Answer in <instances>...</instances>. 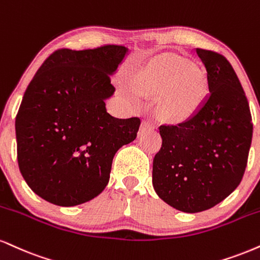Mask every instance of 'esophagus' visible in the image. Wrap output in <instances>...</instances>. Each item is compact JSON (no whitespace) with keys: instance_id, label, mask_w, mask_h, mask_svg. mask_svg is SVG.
Wrapping results in <instances>:
<instances>
[{"instance_id":"esophagus-1","label":"esophagus","mask_w":260,"mask_h":260,"mask_svg":"<svg viewBox=\"0 0 260 260\" xmlns=\"http://www.w3.org/2000/svg\"><path fill=\"white\" fill-rule=\"evenodd\" d=\"M143 128L146 131H154L156 129V122L154 120H150V118H148V120L144 121Z\"/></svg>"}]
</instances>
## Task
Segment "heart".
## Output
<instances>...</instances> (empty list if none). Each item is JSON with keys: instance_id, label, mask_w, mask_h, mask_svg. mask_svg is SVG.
<instances>
[{"instance_id": "obj_1", "label": "heart", "mask_w": 260, "mask_h": 260, "mask_svg": "<svg viewBox=\"0 0 260 260\" xmlns=\"http://www.w3.org/2000/svg\"><path fill=\"white\" fill-rule=\"evenodd\" d=\"M133 84L144 94H158L165 114L179 116L195 104L201 87L199 71L176 54L151 58L134 74Z\"/></svg>"}]
</instances>
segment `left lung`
I'll return each mask as SVG.
<instances>
[{
    "mask_svg": "<svg viewBox=\"0 0 260 260\" xmlns=\"http://www.w3.org/2000/svg\"><path fill=\"white\" fill-rule=\"evenodd\" d=\"M207 92L185 120L162 124V146L152 162V185L171 207L198 213L239 186L252 143L249 105L224 55L196 48Z\"/></svg>",
    "mask_w": 260,
    "mask_h": 260,
    "instance_id": "8db88e82",
    "label": "left lung"
}]
</instances>
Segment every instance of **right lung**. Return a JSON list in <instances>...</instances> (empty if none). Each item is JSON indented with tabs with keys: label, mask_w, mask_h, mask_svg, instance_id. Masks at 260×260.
I'll use <instances>...</instances> for the list:
<instances>
[{
	"label": "right lung",
	"mask_w": 260,
	"mask_h": 260,
	"mask_svg": "<svg viewBox=\"0 0 260 260\" xmlns=\"http://www.w3.org/2000/svg\"><path fill=\"white\" fill-rule=\"evenodd\" d=\"M124 46L58 49L31 80L15 117L18 165L27 185L53 205L71 207L108 185L112 158L137 138L140 118L106 111L111 76Z\"/></svg>",
	"instance_id": "obj_1"
}]
</instances>
